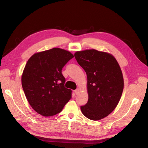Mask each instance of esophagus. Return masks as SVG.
Segmentation results:
<instances>
[{
	"label": "esophagus",
	"mask_w": 148,
	"mask_h": 148,
	"mask_svg": "<svg viewBox=\"0 0 148 148\" xmlns=\"http://www.w3.org/2000/svg\"><path fill=\"white\" fill-rule=\"evenodd\" d=\"M74 92H75V93L76 94V95H78V94L79 92V89H75V90L74 91Z\"/></svg>",
	"instance_id": "1"
}]
</instances>
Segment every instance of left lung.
Masks as SVG:
<instances>
[{
  "label": "left lung",
  "instance_id": "left-lung-1",
  "mask_svg": "<svg viewBox=\"0 0 148 148\" xmlns=\"http://www.w3.org/2000/svg\"><path fill=\"white\" fill-rule=\"evenodd\" d=\"M75 57L87 75L88 101L82 106L83 114L92 120L107 117L122 96L123 78L115 57L109 53L89 49L75 52Z\"/></svg>",
  "mask_w": 148,
  "mask_h": 148
}]
</instances>
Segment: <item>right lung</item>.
<instances>
[{"instance_id":"obj_1","label":"right lung","mask_w":148,"mask_h":148,"mask_svg":"<svg viewBox=\"0 0 148 148\" xmlns=\"http://www.w3.org/2000/svg\"><path fill=\"white\" fill-rule=\"evenodd\" d=\"M73 55L60 48L36 53L28 60L21 84L31 107L44 117L60 113L71 98L62 70Z\"/></svg>"}]
</instances>
